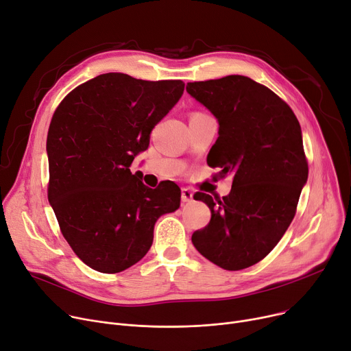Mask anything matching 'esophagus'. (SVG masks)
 Instances as JSON below:
<instances>
[{"instance_id":"34e87169","label":"esophagus","mask_w":351,"mask_h":351,"mask_svg":"<svg viewBox=\"0 0 351 351\" xmlns=\"http://www.w3.org/2000/svg\"><path fill=\"white\" fill-rule=\"evenodd\" d=\"M180 197H182V202H183V203L192 202V200H193V192H192L191 189H188V188H183Z\"/></svg>"}]
</instances>
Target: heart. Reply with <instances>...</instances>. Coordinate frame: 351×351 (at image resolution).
<instances>
[{"mask_svg": "<svg viewBox=\"0 0 351 351\" xmlns=\"http://www.w3.org/2000/svg\"><path fill=\"white\" fill-rule=\"evenodd\" d=\"M195 114H197V112H195Z\"/></svg>", "mask_w": 351, "mask_h": 351, "instance_id": "heart-1", "label": "heart"}]
</instances>
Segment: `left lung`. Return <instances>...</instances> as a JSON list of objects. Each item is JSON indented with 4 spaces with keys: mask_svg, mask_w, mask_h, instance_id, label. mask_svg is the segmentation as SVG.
<instances>
[{
    "mask_svg": "<svg viewBox=\"0 0 351 351\" xmlns=\"http://www.w3.org/2000/svg\"><path fill=\"white\" fill-rule=\"evenodd\" d=\"M186 90L220 125L207 165L220 168V178L232 173L223 199L193 196L208 206L212 219L193 232L192 243L220 268H248L282 239L308 180L299 121L272 90L245 76L193 82Z\"/></svg>",
    "mask_w": 351,
    "mask_h": 351,
    "instance_id": "8db88e82",
    "label": "left lung"
}]
</instances>
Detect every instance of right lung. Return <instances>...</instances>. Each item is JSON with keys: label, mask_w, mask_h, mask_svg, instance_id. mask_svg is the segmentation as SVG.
Listing matches in <instances>:
<instances>
[{"label": "right lung", "mask_w": 351, "mask_h": 351, "mask_svg": "<svg viewBox=\"0 0 351 351\" xmlns=\"http://www.w3.org/2000/svg\"><path fill=\"white\" fill-rule=\"evenodd\" d=\"M183 90L182 80L106 73L55 110L46 141L48 199L64 240L90 268L117 274L136 264L152 245L156 220L179 207L176 183L151 189L130 167Z\"/></svg>", "instance_id": "right-lung-1"}]
</instances>
